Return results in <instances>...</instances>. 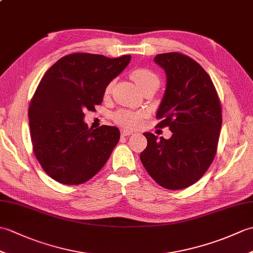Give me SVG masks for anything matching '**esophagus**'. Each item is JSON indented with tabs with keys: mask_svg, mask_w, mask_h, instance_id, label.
Instances as JSON below:
<instances>
[{
	"mask_svg": "<svg viewBox=\"0 0 253 253\" xmlns=\"http://www.w3.org/2000/svg\"><path fill=\"white\" fill-rule=\"evenodd\" d=\"M121 133H122L123 137H128V136L132 135L133 132L130 131V130H127V129H122V130H121Z\"/></svg>",
	"mask_w": 253,
	"mask_h": 253,
	"instance_id": "34e87169",
	"label": "esophagus"
}]
</instances>
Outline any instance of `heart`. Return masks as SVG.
<instances>
[{
  "instance_id": "heart-1",
  "label": "heart",
  "mask_w": 253,
  "mask_h": 253,
  "mask_svg": "<svg viewBox=\"0 0 253 253\" xmlns=\"http://www.w3.org/2000/svg\"><path fill=\"white\" fill-rule=\"evenodd\" d=\"M131 78L135 84L138 85L140 90H142L144 87H147L149 84H160L159 77L155 75L152 71H150L148 68H137L131 73ZM113 87V82L107 84L105 87L104 92L105 94H109L111 92ZM142 113L139 112H130V111H118L116 112L113 120L118 125H121L125 128H129V129H133L140 126L142 121Z\"/></svg>"
}]
</instances>
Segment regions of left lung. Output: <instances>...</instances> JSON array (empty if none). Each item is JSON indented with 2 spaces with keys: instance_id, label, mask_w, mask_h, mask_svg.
<instances>
[{
  "instance_id": "left-lung-1",
  "label": "left lung",
  "mask_w": 253,
  "mask_h": 253,
  "mask_svg": "<svg viewBox=\"0 0 253 253\" xmlns=\"http://www.w3.org/2000/svg\"><path fill=\"white\" fill-rule=\"evenodd\" d=\"M154 62L166 74V89L159 106L157 127L173 135L158 139L144 132L148 146L140 160L149 175L166 189L195 184L212 164L222 127V107L208 73L191 57L163 53Z\"/></svg>"
}]
</instances>
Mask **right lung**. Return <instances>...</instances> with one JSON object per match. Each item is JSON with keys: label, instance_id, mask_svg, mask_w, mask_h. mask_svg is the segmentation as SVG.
I'll list each match as a JSON object with an SVG mask.
<instances>
[{"label": "right lung", "instance_id": "add662e5", "mask_svg": "<svg viewBox=\"0 0 253 253\" xmlns=\"http://www.w3.org/2000/svg\"><path fill=\"white\" fill-rule=\"evenodd\" d=\"M130 57L74 53L60 58L42 77L29 105V127L36 158L51 178L64 185L84 184L109 160L120 130L105 125L89 128L84 111H94L102 103L107 84Z\"/></svg>", "mask_w": 253, "mask_h": 253}]
</instances>
